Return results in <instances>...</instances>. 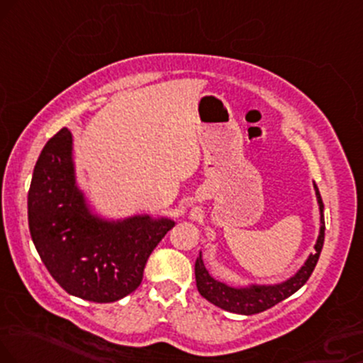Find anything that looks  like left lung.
Returning <instances> with one entry per match:
<instances>
[{"label": "left lung", "mask_w": 363, "mask_h": 363, "mask_svg": "<svg viewBox=\"0 0 363 363\" xmlns=\"http://www.w3.org/2000/svg\"><path fill=\"white\" fill-rule=\"evenodd\" d=\"M316 199H318L320 205V235L318 240L315 244V252L310 254V257L306 259L305 266L299 269L293 277H289L288 281L281 284H272V286H257L252 284L249 288H232L225 283L213 279L208 274V271L205 269L202 254L200 257H196L195 262V279H196V288L199 293L202 294L205 299H208L210 303L222 308V310L237 313V315H256V313L266 311L272 308L277 303H281L283 299L289 298L291 294H294L301 288L303 284L310 279L311 272L315 271L316 262H318L321 249H323V240H325V218H323V202H321V196L318 191V186L315 185Z\"/></svg>", "instance_id": "8db88e82"}]
</instances>
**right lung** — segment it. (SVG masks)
<instances>
[{
    "label": "right lung",
    "mask_w": 363,
    "mask_h": 363,
    "mask_svg": "<svg viewBox=\"0 0 363 363\" xmlns=\"http://www.w3.org/2000/svg\"><path fill=\"white\" fill-rule=\"evenodd\" d=\"M173 225L150 216L96 217L75 185L72 134L62 128L45 145L28 190V227L45 267L69 294L94 303L128 296Z\"/></svg>",
    "instance_id": "right-lung-1"
}]
</instances>
